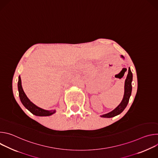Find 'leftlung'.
<instances>
[{
    "label": "left lung",
    "instance_id": "left-lung-1",
    "mask_svg": "<svg viewBox=\"0 0 158 158\" xmlns=\"http://www.w3.org/2000/svg\"><path fill=\"white\" fill-rule=\"evenodd\" d=\"M121 57L123 59H124V57L123 56H121ZM132 81V74L131 71L130 67H129L128 74L127 75L126 79L125 80V83H124V94L123 99L121 102L113 110L108 112V113H107V114L101 115V117L107 118L114 117L117 115L120 114L121 112L124 110V109L126 107V106L129 102V100L130 96L131 95Z\"/></svg>",
    "mask_w": 158,
    "mask_h": 158
}]
</instances>
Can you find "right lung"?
Returning a JSON list of instances; mask_svg holds the SVG:
<instances>
[{"instance_id":"obj_1","label":"right lung","mask_w":158,"mask_h":158,"mask_svg":"<svg viewBox=\"0 0 158 158\" xmlns=\"http://www.w3.org/2000/svg\"><path fill=\"white\" fill-rule=\"evenodd\" d=\"M18 91H19V95L20 99L21 102L24 106L28 109L31 113L37 116H49L52 114H54L56 112V110H46L42 109L35 104H34L32 102H31L29 99L27 97L26 94H25L23 89L22 87V82L20 76H19V81H18Z\"/></svg>"}]
</instances>
